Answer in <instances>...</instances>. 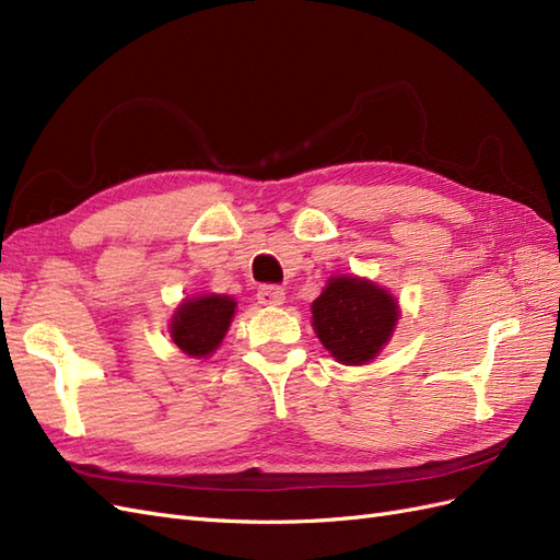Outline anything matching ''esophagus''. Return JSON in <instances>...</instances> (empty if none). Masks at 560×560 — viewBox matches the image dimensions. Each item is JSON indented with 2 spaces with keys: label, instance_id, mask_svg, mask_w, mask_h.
<instances>
[{
  "label": "esophagus",
  "instance_id": "obj_1",
  "mask_svg": "<svg viewBox=\"0 0 560 560\" xmlns=\"http://www.w3.org/2000/svg\"><path fill=\"white\" fill-rule=\"evenodd\" d=\"M256 299L264 306H280L284 301V290L278 284H261L259 292H256Z\"/></svg>",
  "mask_w": 560,
  "mask_h": 560
}]
</instances>
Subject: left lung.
Segmentation results:
<instances>
[{
  "mask_svg": "<svg viewBox=\"0 0 560 560\" xmlns=\"http://www.w3.org/2000/svg\"><path fill=\"white\" fill-rule=\"evenodd\" d=\"M398 306L386 290L360 278H331L313 301V327L343 365L370 362L390 339Z\"/></svg>",
  "mask_w": 560,
  "mask_h": 560,
  "instance_id": "1",
  "label": "left lung"
}]
</instances>
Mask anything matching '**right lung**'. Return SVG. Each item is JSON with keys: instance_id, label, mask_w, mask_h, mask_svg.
Segmentation results:
<instances>
[{"instance_id": "obj_1", "label": "right lung", "mask_w": 560, "mask_h": 560, "mask_svg": "<svg viewBox=\"0 0 560 560\" xmlns=\"http://www.w3.org/2000/svg\"><path fill=\"white\" fill-rule=\"evenodd\" d=\"M235 313L231 296H200L180 304L172 320V339L180 351L202 358L221 343Z\"/></svg>"}]
</instances>
